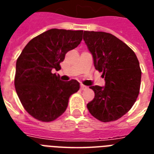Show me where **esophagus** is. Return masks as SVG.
I'll list each match as a JSON object with an SVG mask.
<instances>
[{
  "label": "esophagus",
  "instance_id": "esophagus-1",
  "mask_svg": "<svg viewBox=\"0 0 154 154\" xmlns=\"http://www.w3.org/2000/svg\"><path fill=\"white\" fill-rule=\"evenodd\" d=\"M87 87L85 86V85H81V89H82V90H84V89H85Z\"/></svg>",
  "mask_w": 154,
  "mask_h": 154
}]
</instances>
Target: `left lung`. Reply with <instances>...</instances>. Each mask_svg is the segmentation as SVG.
Returning <instances> with one entry per match:
<instances>
[{"label":"left lung","instance_id":"left-lung-1","mask_svg":"<svg viewBox=\"0 0 154 154\" xmlns=\"http://www.w3.org/2000/svg\"><path fill=\"white\" fill-rule=\"evenodd\" d=\"M83 39L94 57L95 69L102 72L105 86L93 85L89 112L103 122H113L126 113L136 101L141 71L136 54L111 33L84 31Z\"/></svg>","mask_w":154,"mask_h":154}]
</instances>
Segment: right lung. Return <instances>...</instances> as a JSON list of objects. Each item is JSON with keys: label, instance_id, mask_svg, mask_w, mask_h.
Masks as SVG:
<instances>
[{"label": "right lung", "instance_id": "1", "mask_svg": "<svg viewBox=\"0 0 154 154\" xmlns=\"http://www.w3.org/2000/svg\"><path fill=\"white\" fill-rule=\"evenodd\" d=\"M82 30L52 29L32 38L17 60L14 85L25 109L49 122L64 113L69 97L80 89L76 80L63 82L53 73L60 69L66 53L78 46Z\"/></svg>", "mask_w": 154, "mask_h": 154}]
</instances>
